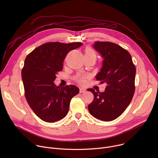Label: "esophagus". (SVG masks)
<instances>
[{"label": "esophagus", "mask_w": 158, "mask_h": 158, "mask_svg": "<svg viewBox=\"0 0 158 158\" xmlns=\"http://www.w3.org/2000/svg\"><path fill=\"white\" fill-rule=\"evenodd\" d=\"M79 91H80V93H85V92L86 91V90H85V89H84V88L81 87V88L79 89Z\"/></svg>", "instance_id": "esophagus-1"}]
</instances>
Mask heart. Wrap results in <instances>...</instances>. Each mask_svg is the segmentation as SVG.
Wrapping results in <instances>:
<instances>
[{
	"label": "heart",
	"mask_w": 158,
	"mask_h": 158,
	"mask_svg": "<svg viewBox=\"0 0 158 158\" xmlns=\"http://www.w3.org/2000/svg\"><path fill=\"white\" fill-rule=\"evenodd\" d=\"M85 55H94V56H96V54L92 49L87 48L85 51ZM76 80L80 84H83L85 81L84 77L83 76H79L78 77H77Z\"/></svg>",
	"instance_id": "heart-1"
}]
</instances>
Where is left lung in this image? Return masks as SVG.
<instances>
[{"mask_svg": "<svg viewBox=\"0 0 158 158\" xmlns=\"http://www.w3.org/2000/svg\"><path fill=\"white\" fill-rule=\"evenodd\" d=\"M93 48L103 59L102 66L96 78L107 85L103 93L87 89L94 95L88 110L94 118L110 121L122 114L132 99L136 67L130 54L119 45L98 41Z\"/></svg>", "mask_w": 158, "mask_h": 158, "instance_id": "left-lung-1", "label": "left lung"}]
</instances>
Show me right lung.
Listing matches in <instances>:
<instances>
[{
	"instance_id": "1",
	"label": "right lung",
	"mask_w": 158,
	"mask_h": 158,
	"mask_svg": "<svg viewBox=\"0 0 158 158\" xmlns=\"http://www.w3.org/2000/svg\"><path fill=\"white\" fill-rule=\"evenodd\" d=\"M83 44L58 42L44 44L26 58L22 79L27 102L42 120L54 123L68 113L71 99L79 93L74 85L57 87L56 74L63 69V62L68 52Z\"/></svg>"
}]
</instances>
